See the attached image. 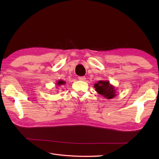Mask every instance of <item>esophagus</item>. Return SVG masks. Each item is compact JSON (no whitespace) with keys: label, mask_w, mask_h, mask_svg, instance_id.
I'll list each match as a JSON object with an SVG mask.
<instances>
[{"label":"esophagus","mask_w":159,"mask_h":159,"mask_svg":"<svg viewBox=\"0 0 159 159\" xmlns=\"http://www.w3.org/2000/svg\"><path fill=\"white\" fill-rule=\"evenodd\" d=\"M85 79H86V78L85 76H80V77H79V80H85Z\"/></svg>","instance_id":"34e87169"}]
</instances>
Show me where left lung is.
<instances>
[{"mask_svg":"<svg viewBox=\"0 0 159 159\" xmlns=\"http://www.w3.org/2000/svg\"><path fill=\"white\" fill-rule=\"evenodd\" d=\"M94 88L98 93L107 99H113L117 96L116 88L110 84L109 80H98L94 84Z\"/></svg>","mask_w":159,"mask_h":159,"instance_id":"obj_1","label":"left lung"}]
</instances>
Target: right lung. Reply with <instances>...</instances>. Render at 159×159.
<instances>
[{
	"mask_svg": "<svg viewBox=\"0 0 159 159\" xmlns=\"http://www.w3.org/2000/svg\"><path fill=\"white\" fill-rule=\"evenodd\" d=\"M56 84L57 86H61L63 85H65L66 81H64V80H59L58 81H57Z\"/></svg>",
	"mask_w": 159,
	"mask_h": 159,
	"instance_id": "obj_1",
	"label": "right lung"
}]
</instances>
